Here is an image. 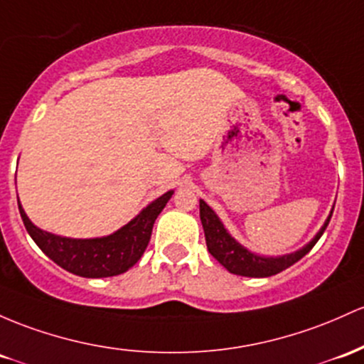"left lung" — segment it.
<instances>
[{
	"label": "left lung",
	"mask_w": 364,
	"mask_h": 364,
	"mask_svg": "<svg viewBox=\"0 0 364 364\" xmlns=\"http://www.w3.org/2000/svg\"><path fill=\"white\" fill-rule=\"evenodd\" d=\"M331 213H333V209L330 210V215L326 218L321 230L316 233V237L307 243V245L302 247V249L295 250L292 254L279 255V257H264V255L250 252L249 249H245V247L235 240V238L228 233L226 228L223 226V223L219 221V218L215 215L214 210L210 209L205 202L200 200V221L203 226V233H205L207 249H209L210 255H213L214 259H218L230 273L249 278L273 277V274L287 269V267L295 264L299 259L304 257V255L313 249L314 243L321 238L323 231L326 230V226H328L330 223Z\"/></svg>",
	"instance_id": "obj_1"
}]
</instances>
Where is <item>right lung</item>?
I'll return each instance as SVG.
<instances>
[{
    "label": "right lung",
    "instance_id": "add662e5",
    "mask_svg": "<svg viewBox=\"0 0 364 364\" xmlns=\"http://www.w3.org/2000/svg\"><path fill=\"white\" fill-rule=\"evenodd\" d=\"M173 193V190L164 193L121 230L100 238H67L43 231L27 218L18 198L17 202L27 233L51 261L77 277L107 278L126 273L141 259L150 242L155 219Z\"/></svg>",
    "mask_w": 364,
    "mask_h": 364
}]
</instances>
